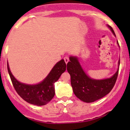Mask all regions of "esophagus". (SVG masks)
<instances>
[{
	"label": "esophagus",
	"mask_w": 130,
	"mask_h": 130,
	"mask_svg": "<svg viewBox=\"0 0 130 130\" xmlns=\"http://www.w3.org/2000/svg\"><path fill=\"white\" fill-rule=\"evenodd\" d=\"M64 61H65V62L66 63H67L68 62H69V57H68V56H65V57H64Z\"/></svg>",
	"instance_id": "esophagus-1"
}]
</instances>
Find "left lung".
Segmentation results:
<instances>
[{
  "label": "left lung",
  "instance_id": "left-lung-1",
  "mask_svg": "<svg viewBox=\"0 0 130 130\" xmlns=\"http://www.w3.org/2000/svg\"><path fill=\"white\" fill-rule=\"evenodd\" d=\"M112 33L116 36L110 26ZM118 44H119L118 42ZM119 65L120 60H119ZM67 71L70 73L71 85L75 95L86 103H92L103 98L113 88L118 75L119 69L112 77L103 80H94L89 77L84 72L76 57H70L67 63Z\"/></svg>",
  "mask_w": 130,
  "mask_h": 130
}]
</instances>
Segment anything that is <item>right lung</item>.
<instances>
[{
	"label": "right lung",
	"instance_id": "add662e5",
	"mask_svg": "<svg viewBox=\"0 0 130 130\" xmlns=\"http://www.w3.org/2000/svg\"><path fill=\"white\" fill-rule=\"evenodd\" d=\"M7 70L13 86L21 98L31 104L43 106L49 103L54 97V84L66 70V63L63 60L58 61L45 79L36 85H27L17 80L10 71L8 63Z\"/></svg>",
	"mask_w": 130,
	"mask_h": 130
}]
</instances>
